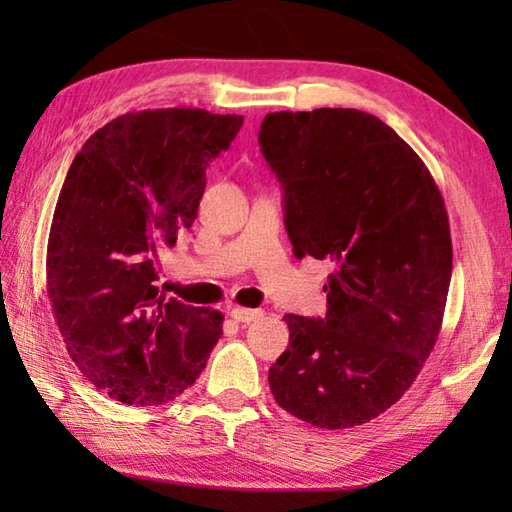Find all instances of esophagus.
<instances>
[{
	"instance_id": "esophagus-1",
	"label": "esophagus",
	"mask_w": 512,
	"mask_h": 512,
	"mask_svg": "<svg viewBox=\"0 0 512 512\" xmlns=\"http://www.w3.org/2000/svg\"><path fill=\"white\" fill-rule=\"evenodd\" d=\"M262 309H246V307H232L230 309V318H235L237 323H253L259 316H262Z\"/></svg>"
}]
</instances>
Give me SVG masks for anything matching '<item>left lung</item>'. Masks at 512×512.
Wrapping results in <instances>:
<instances>
[{
    "mask_svg": "<svg viewBox=\"0 0 512 512\" xmlns=\"http://www.w3.org/2000/svg\"><path fill=\"white\" fill-rule=\"evenodd\" d=\"M298 259H329L325 318L287 314L275 402L323 429L377 418L418 377L452 280L445 201L391 126L354 108L268 112L259 131Z\"/></svg>",
    "mask_w": 512,
    "mask_h": 512,
    "instance_id": "obj_1",
    "label": "left lung"
}]
</instances>
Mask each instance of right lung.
<instances>
[{
    "label": "right lung",
    "mask_w": 512,
    "mask_h": 512,
    "mask_svg": "<svg viewBox=\"0 0 512 512\" xmlns=\"http://www.w3.org/2000/svg\"><path fill=\"white\" fill-rule=\"evenodd\" d=\"M244 117L126 112L76 153L47 246V293L69 357L112 400L153 406L201 375L221 311L164 300L158 255L194 223L210 162Z\"/></svg>",
    "instance_id": "1"
}]
</instances>
